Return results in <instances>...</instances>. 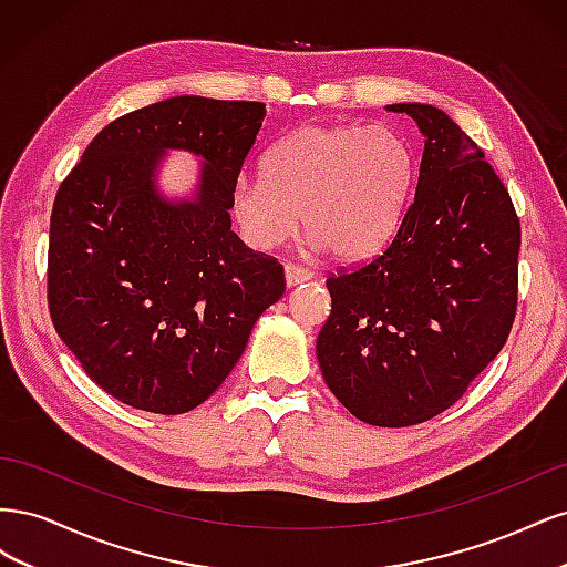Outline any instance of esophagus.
Listing matches in <instances>:
<instances>
[{
    "instance_id": "34e87169",
    "label": "esophagus",
    "mask_w": 567,
    "mask_h": 567,
    "mask_svg": "<svg viewBox=\"0 0 567 567\" xmlns=\"http://www.w3.org/2000/svg\"><path fill=\"white\" fill-rule=\"evenodd\" d=\"M284 271H286V284L288 286H298V284H305V281H310L315 277L312 269H307V267L296 265V262H288L284 267Z\"/></svg>"
}]
</instances>
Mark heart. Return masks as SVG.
<instances>
[{"mask_svg": "<svg viewBox=\"0 0 567 567\" xmlns=\"http://www.w3.org/2000/svg\"><path fill=\"white\" fill-rule=\"evenodd\" d=\"M414 151L388 125H307L265 156V175L231 186L244 241L274 250L302 225L338 260L381 250L398 231L414 188Z\"/></svg>", "mask_w": 567, "mask_h": 567, "instance_id": "1", "label": "heart"}]
</instances>
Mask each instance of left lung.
Returning <instances> with one entry per match:
<instances>
[{
	"label": "left lung",
	"instance_id": "1",
	"mask_svg": "<svg viewBox=\"0 0 567 567\" xmlns=\"http://www.w3.org/2000/svg\"><path fill=\"white\" fill-rule=\"evenodd\" d=\"M388 111L425 136L416 194L390 244L326 279V385L359 421L406 427L447 411L499 354L518 310L520 219L485 153L427 104Z\"/></svg>",
	"mask_w": 567,
	"mask_h": 567
}]
</instances>
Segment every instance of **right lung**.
I'll list each match as a JSON object with an SVG mask.
<instances>
[{"mask_svg": "<svg viewBox=\"0 0 567 567\" xmlns=\"http://www.w3.org/2000/svg\"><path fill=\"white\" fill-rule=\"evenodd\" d=\"M265 113L260 101H158L101 130L59 186L49 315L84 373L123 404L165 416L203 404L284 296L277 257L248 248L229 217ZM165 147L204 156L194 204L152 192Z\"/></svg>", "mask_w": 567, "mask_h": 567, "instance_id": "right-lung-1", "label": "right lung"}]
</instances>
